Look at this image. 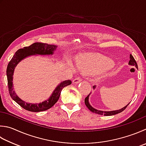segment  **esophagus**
<instances>
[{"instance_id":"1","label":"esophagus","mask_w":146,"mask_h":146,"mask_svg":"<svg viewBox=\"0 0 146 146\" xmlns=\"http://www.w3.org/2000/svg\"><path fill=\"white\" fill-rule=\"evenodd\" d=\"M81 80H82V79L81 78V77H78V78L74 79L72 82H73V83H74V84H77L80 81H81Z\"/></svg>"}]
</instances>
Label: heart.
I'll return each instance as SVG.
<instances>
[{
	"label": "heart",
	"mask_w": 146,
	"mask_h": 146,
	"mask_svg": "<svg viewBox=\"0 0 146 146\" xmlns=\"http://www.w3.org/2000/svg\"><path fill=\"white\" fill-rule=\"evenodd\" d=\"M112 65V62L110 59L92 53L81 54L76 60V67L86 74L98 72L108 69Z\"/></svg>",
	"instance_id": "b5f03b06"
}]
</instances>
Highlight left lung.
Instances as JSON below:
<instances>
[{
    "label": "left lung",
    "mask_w": 146,
    "mask_h": 146,
    "mask_svg": "<svg viewBox=\"0 0 146 146\" xmlns=\"http://www.w3.org/2000/svg\"><path fill=\"white\" fill-rule=\"evenodd\" d=\"M130 61H129V65H133L135 66L137 68H138V66H137V64L135 61V60L134 59L133 56L130 54ZM93 88H95V86H93ZM89 95L90 94L87 96V97L85 98L84 99V103L86 104V107L88 108L89 109L90 111H92V112H94V113L96 114H100V115H104V116H112V115H115V114H117L118 113H120V112H123L124 110L127 107V106L130 104L129 103L127 106H126L125 107H123V108L119 109V110H116V111H98V110H97L93 108L92 106H90V104H89V102H88V98H89Z\"/></svg>",
    "instance_id": "left-lung-1"
}]
</instances>
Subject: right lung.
<instances>
[{"mask_svg": "<svg viewBox=\"0 0 146 146\" xmlns=\"http://www.w3.org/2000/svg\"><path fill=\"white\" fill-rule=\"evenodd\" d=\"M56 48V46L48 44L46 43H40V42H35L32 44L30 46L24 47L23 48L19 49L14 54L12 59L10 60L9 64L7 65V84H8V89L11 97L13 100H15L16 103L19 104L22 108L27 110V111L31 112H40L44 111L46 110L50 109L55 104L58 100L59 99L60 96V93L62 89L64 87L68 86L71 84L72 81L70 80H67L63 81L56 87L54 90L53 94L50 97L48 100H46L40 104H28L25 102L24 101L21 100L19 98L17 95H16L15 92L13 91V75L15 67L25 58L32 55V54H52L54 50Z\"/></svg>", "mask_w": 146, "mask_h": 146, "instance_id": "obj_1", "label": "right lung"}]
</instances>
